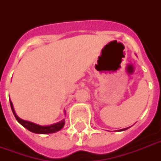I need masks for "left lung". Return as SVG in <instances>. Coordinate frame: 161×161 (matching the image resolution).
<instances>
[{"label":"left lung","mask_w":161,"mask_h":161,"mask_svg":"<svg viewBox=\"0 0 161 161\" xmlns=\"http://www.w3.org/2000/svg\"><path fill=\"white\" fill-rule=\"evenodd\" d=\"M127 129H128V128H126V129H123V130H121V131H123V130H127Z\"/></svg>","instance_id":"8db88e82"}]
</instances>
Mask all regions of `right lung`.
<instances>
[{"label":"right lung","instance_id":"1","mask_svg":"<svg viewBox=\"0 0 161 161\" xmlns=\"http://www.w3.org/2000/svg\"><path fill=\"white\" fill-rule=\"evenodd\" d=\"M10 104H11V108L12 112H13V114L15 116V118L16 119V120L18 121L20 124H21L22 126L27 129L29 131L31 132L36 133V134H51V133H54L56 131H58L60 130L63 127V125L65 124V121L64 119L60 121V122L57 123V124H54V125H48V126H42V125H38L34 124V123L29 122V121H26V120H23L20 119V118L16 114V113L14 111L13 105H12V103L10 102Z\"/></svg>","mask_w":161,"mask_h":161}]
</instances>
